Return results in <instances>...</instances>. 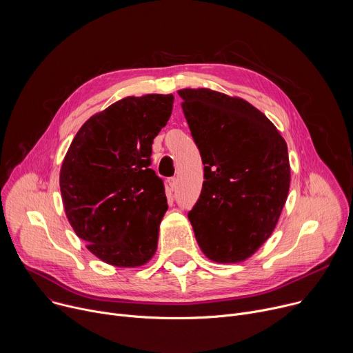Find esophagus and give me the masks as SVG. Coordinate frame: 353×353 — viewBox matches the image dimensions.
Masks as SVG:
<instances>
[{
    "label": "esophagus",
    "instance_id": "obj_1",
    "mask_svg": "<svg viewBox=\"0 0 353 353\" xmlns=\"http://www.w3.org/2000/svg\"><path fill=\"white\" fill-rule=\"evenodd\" d=\"M169 187H170V190H174L177 187V179L176 177L169 179Z\"/></svg>",
    "mask_w": 353,
    "mask_h": 353
}]
</instances>
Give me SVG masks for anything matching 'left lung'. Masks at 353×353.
<instances>
[{
    "label": "left lung",
    "instance_id": "left-lung-1",
    "mask_svg": "<svg viewBox=\"0 0 353 353\" xmlns=\"http://www.w3.org/2000/svg\"><path fill=\"white\" fill-rule=\"evenodd\" d=\"M177 93L204 165L203 190L188 212L195 239L215 263L244 261L271 236L286 203V142L240 97L205 88Z\"/></svg>",
    "mask_w": 353,
    "mask_h": 353
}]
</instances>
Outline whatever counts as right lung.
Listing matches in <instances>:
<instances>
[{
	"label": "right lung",
	"mask_w": 353,
	"mask_h": 353,
	"mask_svg": "<svg viewBox=\"0 0 353 353\" xmlns=\"http://www.w3.org/2000/svg\"><path fill=\"white\" fill-rule=\"evenodd\" d=\"M173 100L157 93L119 100L79 128L64 158L67 218L90 253L110 265L141 267L157 251L168 199L149 166Z\"/></svg>",
	"instance_id": "right-lung-1"
}]
</instances>
